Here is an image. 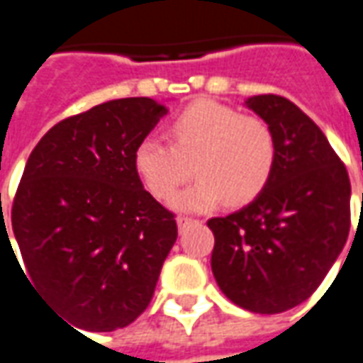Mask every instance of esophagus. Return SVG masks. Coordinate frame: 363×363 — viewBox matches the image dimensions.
Segmentation results:
<instances>
[{"mask_svg":"<svg viewBox=\"0 0 363 363\" xmlns=\"http://www.w3.org/2000/svg\"><path fill=\"white\" fill-rule=\"evenodd\" d=\"M191 223H194V219H189V217H177V229H179V231H184L187 225Z\"/></svg>","mask_w":363,"mask_h":363,"instance_id":"esophagus-1","label":"esophagus"}]
</instances>
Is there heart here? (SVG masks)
<instances>
[{
	"label": "heart",
	"mask_w": 363,
	"mask_h": 363,
	"mask_svg": "<svg viewBox=\"0 0 363 363\" xmlns=\"http://www.w3.org/2000/svg\"><path fill=\"white\" fill-rule=\"evenodd\" d=\"M167 132L172 146L152 136L140 140L134 169L152 196L167 201L189 179L194 164L199 179L174 199L176 209L206 211L221 199L245 206L271 182L277 140L259 116L203 99L182 110Z\"/></svg>",
	"instance_id": "b5f03b06"
}]
</instances>
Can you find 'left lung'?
<instances>
[{
  "instance_id": "left-lung-1",
  "label": "left lung",
  "mask_w": 363,
  "mask_h": 363,
  "mask_svg": "<svg viewBox=\"0 0 363 363\" xmlns=\"http://www.w3.org/2000/svg\"><path fill=\"white\" fill-rule=\"evenodd\" d=\"M245 106L271 126L277 164L249 206L213 217L211 271L237 306L279 314L320 286L350 233V177L324 132L296 104L259 94Z\"/></svg>"
}]
</instances>
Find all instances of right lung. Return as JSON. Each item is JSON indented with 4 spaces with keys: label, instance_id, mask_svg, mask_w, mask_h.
Listing matches in <instances>:
<instances>
[{
    "label": "right lung",
    "instance_id": "obj_1",
    "mask_svg": "<svg viewBox=\"0 0 363 363\" xmlns=\"http://www.w3.org/2000/svg\"><path fill=\"white\" fill-rule=\"evenodd\" d=\"M164 114L146 96L102 102L55 124L25 164L11 227L27 282L77 328L112 332L138 318L176 243L174 213L134 169L136 144Z\"/></svg>",
    "mask_w": 363,
    "mask_h": 363
}]
</instances>
